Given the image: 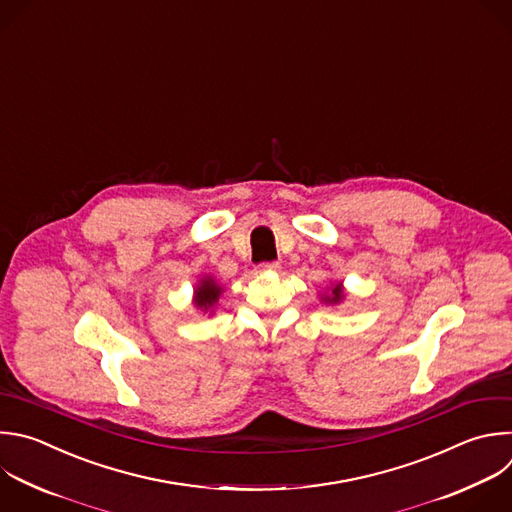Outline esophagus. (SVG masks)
<instances>
[{
  "instance_id": "1",
  "label": "esophagus",
  "mask_w": 512,
  "mask_h": 512,
  "mask_svg": "<svg viewBox=\"0 0 512 512\" xmlns=\"http://www.w3.org/2000/svg\"><path fill=\"white\" fill-rule=\"evenodd\" d=\"M281 265L277 261H269V263H259L257 265V271L259 273H271V271H279Z\"/></svg>"
}]
</instances>
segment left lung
<instances>
[{"label": "left lung", "mask_w": 512, "mask_h": 512, "mask_svg": "<svg viewBox=\"0 0 512 512\" xmlns=\"http://www.w3.org/2000/svg\"><path fill=\"white\" fill-rule=\"evenodd\" d=\"M344 297H346V293H344L342 283H335V285L331 287V293H329V295H323L321 301L327 303V305H337V303L344 301Z\"/></svg>", "instance_id": "obj_1"}]
</instances>
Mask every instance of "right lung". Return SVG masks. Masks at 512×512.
<instances>
[{
  "label": "right lung",
  "instance_id": "add662e5",
  "mask_svg": "<svg viewBox=\"0 0 512 512\" xmlns=\"http://www.w3.org/2000/svg\"><path fill=\"white\" fill-rule=\"evenodd\" d=\"M223 293V287L213 279V277H203L195 289V297H193V303L197 305V309L201 311H211L217 301H219V295Z\"/></svg>",
  "mask_w": 512,
  "mask_h": 512
}]
</instances>
